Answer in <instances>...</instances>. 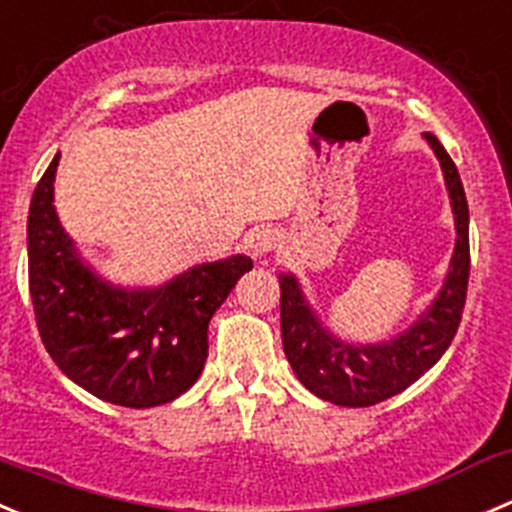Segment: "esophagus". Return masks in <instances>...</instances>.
<instances>
[{
  "label": "esophagus",
  "mask_w": 512,
  "mask_h": 512,
  "mask_svg": "<svg viewBox=\"0 0 512 512\" xmlns=\"http://www.w3.org/2000/svg\"><path fill=\"white\" fill-rule=\"evenodd\" d=\"M279 246V233L271 231V228H256V231L248 236V248H251L253 256H266L274 248Z\"/></svg>",
  "instance_id": "1"
}]
</instances>
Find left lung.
Instances as JSON below:
<instances>
[{
  "label": "left lung",
  "instance_id": "8db88e82",
  "mask_svg": "<svg viewBox=\"0 0 512 512\" xmlns=\"http://www.w3.org/2000/svg\"><path fill=\"white\" fill-rule=\"evenodd\" d=\"M424 139L442 164L457 238L442 289L406 330L381 342L342 340L320 320L297 276L292 271L279 274L284 353L299 383L322 401L350 409L386 401L419 381L457 335L470 279V210L447 149L434 134H424Z\"/></svg>",
  "mask_w": 512,
  "mask_h": 512
}]
</instances>
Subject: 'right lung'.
Wrapping results in <instances>:
<instances>
[{"label": "right lung", "mask_w": 512, "mask_h": 512, "mask_svg": "<svg viewBox=\"0 0 512 512\" xmlns=\"http://www.w3.org/2000/svg\"><path fill=\"white\" fill-rule=\"evenodd\" d=\"M50 162L27 215L30 297L42 345L70 381L101 401L152 409L203 373L215 309L253 261L243 253L195 264L159 287H119L81 256L55 213Z\"/></svg>", "instance_id": "add662e5"}]
</instances>
